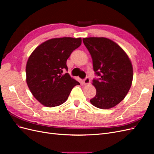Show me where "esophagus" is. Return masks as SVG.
<instances>
[{"instance_id":"1","label":"esophagus","mask_w":154,"mask_h":154,"mask_svg":"<svg viewBox=\"0 0 154 154\" xmlns=\"http://www.w3.org/2000/svg\"><path fill=\"white\" fill-rule=\"evenodd\" d=\"M83 84H84V85H88V84H90V83H91L90 78H88V77H86V78L84 79V80H83Z\"/></svg>"}]
</instances>
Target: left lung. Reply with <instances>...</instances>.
<instances>
[{"label":"left lung","instance_id":"8db88e82","mask_svg":"<svg viewBox=\"0 0 154 154\" xmlns=\"http://www.w3.org/2000/svg\"><path fill=\"white\" fill-rule=\"evenodd\" d=\"M83 42L91 54L93 69L100 76L92 80L96 94L91 103L101 109L112 108L125 98L132 85L131 61L124 50L109 38L89 37Z\"/></svg>","mask_w":154,"mask_h":154}]
</instances>
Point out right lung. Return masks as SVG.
<instances>
[{
	"label": "right lung",
	"instance_id": "right-lung-1",
	"mask_svg": "<svg viewBox=\"0 0 154 154\" xmlns=\"http://www.w3.org/2000/svg\"><path fill=\"white\" fill-rule=\"evenodd\" d=\"M81 44V38H56L44 42L32 51L26 64V82L41 104L48 107L62 105L72 88L80 85L63 71H67V60Z\"/></svg>",
	"mask_w": 154,
	"mask_h": 154
}]
</instances>
